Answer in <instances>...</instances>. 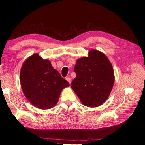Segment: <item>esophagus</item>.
Here are the masks:
<instances>
[{"label":"esophagus","mask_w":145,"mask_h":145,"mask_svg":"<svg viewBox=\"0 0 145 145\" xmlns=\"http://www.w3.org/2000/svg\"><path fill=\"white\" fill-rule=\"evenodd\" d=\"M65 80L68 81V82L70 84L71 83V80H70V78L69 77H67V78H65Z\"/></svg>","instance_id":"34e87169"}]
</instances>
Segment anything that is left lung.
<instances>
[{
    "label": "left lung",
    "instance_id": "1",
    "mask_svg": "<svg viewBox=\"0 0 145 145\" xmlns=\"http://www.w3.org/2000/svg\"><path fill=\"white\" fill-rule=\"evenodd\" d=\"M74 72L76 76L71 88L84 105L97 107L106 101L114 75L112 65L104 54L95 50L89 51L88 57L78 59Z\"/></svg>",
    "mask_w": 145,
    "mask_h": 145
}]
</instances>
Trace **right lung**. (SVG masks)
Here are the masks:
<instances>
[{
  "label": "right lung",
  "instance_id": "obj_1",
  "mask_svg": "<svg viewBox=\"0 0 145 145\" xmlns=\"http://www.w3.org/2000/svg\"><path fill=\"white\" fill-rule=\"evenodd\" d=\"M20 82L25 97L33 105L42 110L54 106L63 89L70 85L50 61L44 60L38 54H33L23 63Z\"/></svg>",
  "mask_w": 145,
  "mask_h": 145
}]
</instances>
